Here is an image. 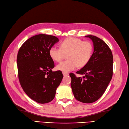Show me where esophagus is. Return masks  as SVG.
Returning <instances> with one entry per match:
<instances>
[{
	"mask_svg": "<svg viewBox=\"0 0 129 129\" xmlns=\"http://www.w3.org/2000/svg\"><path fill=\"white\" fill-rule=\"evenodd\" d=\"M62 74H63L64 76H67L69 75V73H66V72H63V73H62Z\"/></svg>",
	"mask_w": 129,
	"mask_h": 129,
	"instance_id": "1",
	"label": "esophagus"
}]
</instances>
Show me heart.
Wrapping results in <instances>:
<instances>
[{"label":"heart","instance_id":"obj_1","mask_svg":"<svg viewBox=\"0 0 129 129\" xmlns=\"http://www.w3.org/2000/svg\"><path fill=\"white\" fill-rule=\"evenodd\" d=\"M60 48L52 47L49 54L54 61L59 62L68 54V60L62 61L56 66L58 70L67 72L73 70L77 67L85 66L90 60L93 47L91 42L83 41L77 38L69 37L60 43Z\"/></svg>","mask_w":129,"mask_h":129}]
</instances>
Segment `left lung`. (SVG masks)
Returning <instances> with one entry per match:
<instances>
[{
    "label": "left lung",
    "mask_w": 129,
    "mask_h": 129,
    "mask_svg": "<svg viewBox=\"0 0 129 129\" xmlns=\"http://www.w3.org/2000/svg\"><path fill=\"white\" fill-rule=\"evenodd\" d=\"M93 43L94 51L90 60L76 74L83 75L77 77L73 73L71 87L74 97L85 103L94 102L106 90L113 76V57L108 46L98 37L88 35Z\"/></svg>",
    "instance_id": "8db88e82"
}]
</instances>
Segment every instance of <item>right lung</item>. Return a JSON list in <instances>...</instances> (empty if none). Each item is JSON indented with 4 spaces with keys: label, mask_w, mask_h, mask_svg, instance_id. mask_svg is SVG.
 <instances>
[{
    "label": "right lung",
    "mask_w": 129,
    "mask_h": 129,
    "mask_svg": "<svg viewBox=\"0 0 129 129\" xmlns=\"http://www.w3.org/2000/svg\"><path fill=\"white\" fill-rule=\"evenodd\" d=\"M59 39L54 36L40 34L28 39L18 52V76L23 90L38 103H49L55 97L56 88L63 75L52 71L54 62L49 50Z\"/></svg>",
    "instance_id": "obj_1"
}]
</instances>
